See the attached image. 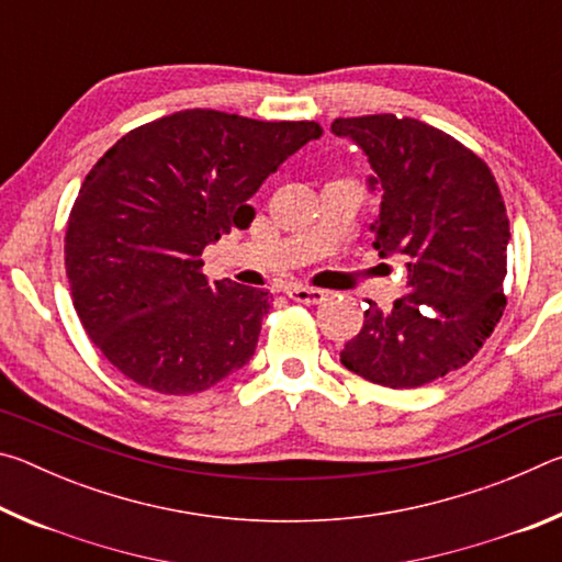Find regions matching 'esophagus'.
Masks as SVG:
<instances>
[{"label":"esophagus","mask_w":562,"mask_h":562,"mask_svg":"<svg viewBox=\"0 0 562 562\" xmlns=\"http://www.w3.org/2000/svg\"><path fill=\"white\" fill-rule=\"evenodd\" d=\"M288 297L294 302H302V304H319L327 300V292L319 290V288H304V284H292L288 290Z\"/></svg>","instance_id":"obj_1"}]
</instances>
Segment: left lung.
<instances>
[{
	"label": "left lung",
	"instance_id": "left-lung-1",
	"mask_svg": "<svg viewBox=\"0 0 562 562\" xmlns=\"http://www.w3.org/2000/svg\"><path fill=\"white\" fill-rule=\"evenodd\" d=\"M382 190L372 223L379 258L406 265V292L392 310L369 302L341 364L389 389H416L475 357L506 310L510 227L491 168L449 133L394 113L335 119Z\"/></svg>",
	"mask_w": 562,
	"mask_h": 562
}]
</instances>
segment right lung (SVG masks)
<instances>
[{
  "label": "right lung",
  "mask_w": 562,
  "mask_h": 562,
  "mask_svg": "<svg viewBox=\"0 0 562 562\" xmlns=\"http://www.w3.org/2000/svg\"><path fill=\"white\" fill-rule=\"evenodd\" d=\"M322 136L315 121L188 109L128 131L89 170L64 237L74 310L119 372L188 396L245 367L270 310L265 290L207 284L201 255L284 160Z\"/></svg>",
  "instance_id": "obj_1"
}]
</instances>
